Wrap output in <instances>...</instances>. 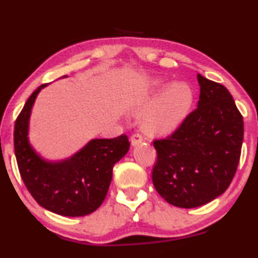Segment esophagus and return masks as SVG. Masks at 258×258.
<instances>
[{"mask_svg":"<svg viewBox=\"0 0 258 258\" xmlns=\"http://www.w3.org/2000/svg\"><path fill=\"white\" fill-rule=\"evenodd\" d=\"M143 142H144V138H143L139 133H135V135H132V137H131L132 147H137V145H139Z\"/></svg>","mask_w":258,"mask_h":258,"instance_id":"esophagus-1","label":"esophagus"}]
</instances>
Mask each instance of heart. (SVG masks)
I'll use <instances>...</instances> for the list:
<instances>
[{"label":"heart","instance_id":"obj_1","mask_svg":"<svg viewBox=\"0 0 258 258\" xmlns=\"http://www.w3.org/2000/svg\"><path fill=\"white\" fill-rule=\"evenodd\" d=\"M194 91L184 82L167 85L166 80H150L137 97L131 110L135 114L146 113L142 127L150 135H168L175 131L190 114L194 104Z\"/></svg>","mask_w":258,"mask_h":258}]
</instances>
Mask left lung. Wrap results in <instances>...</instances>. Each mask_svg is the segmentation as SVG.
<instances>
[{
    "label": "left lung",
    "mask_w": 258,
    "mask_h": 258,
    "mask_svg": "<svg viewBox=\"0 0 258 258\" xmlns=\"http://www.w3.org/2000/svg\"><path fill=\"white\" fill-rule=\"evenodd\" d=\"M197 79V109L172 136L154 142L155 188L169 204L186 209L204 206L227 190L244 137L243 116L228 90L201 74Z\"/></svg>",
    "instance_id": "left-lung-1"
}]
</instances>
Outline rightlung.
Here are the masks:
<instances>
[{
    "instance_id": "add662e5",
    "label": "right lung",
    "mask_w": 258,
    "mask_h": 258,
    "mask_svg": "<svg viewBox=\"0 0 258 258\" xmlns=\"http://www.w3.org/2000/svg\"><path fill=\"white\" fill-rule=\"evenodd\" d=\"M46 85L33 91L15 121L14 151L21 179L37 203L49 212L71 218L89 215L103 203L114 164L130 149L128 138L122 135L91 139L72 156L60 161L42 157L29 141V126L37 96Z\"/></svg>"
}]
</instances>
